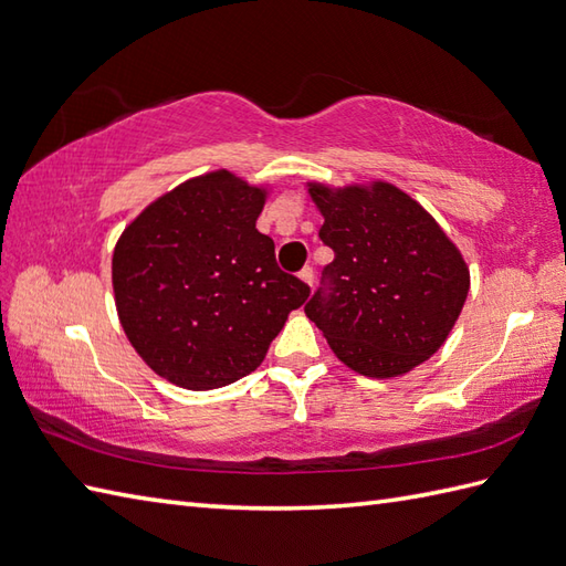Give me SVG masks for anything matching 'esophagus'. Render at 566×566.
I'll use <instances>...</instances> for the list:
<instances>
[{
    "label": "esophagus",
    "instance_id": "obj_1",
    "mask_svg": "<svg viewBox=\"0 0 566 566\" xmlns=\"http://www.w3.org/2000/svg\"><path fill=\"white\" fill-rule=\"evenodd\" d=\"M298 280L304 282L306 286H313V270H311V268H304V270H301V272H298Z\"/></svg>",
    "mask_w": 566,
    "mask_h": 566
}]
</instances>
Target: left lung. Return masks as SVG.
Masks as SVG:
<instances>
[{
    "instance_id": "obj_1",
    "label": "left lung",
    "mask_w": 566,
    "mask_h": 566,
    "mask_svg": "<svg viewBox=\"0 0 566 566\" xmlns=\"http://www.w3.org/2000/svg\"><path fill=\"white\" fill-rule=\"evenodd\" d=\"M306 188L323 217L321 241L335 251L327 289L311 296L306 315L352 371L410 374L441 349L463 311L470 270L461 251L392 182Z\"/></svg>"
}]
</instances>
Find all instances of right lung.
Listing matches in <instances>:
<instances>
[{"mask_svg":"<svg viewBox=\"0 0 566 566\" xmlns=\"http://www.w3.org/2000/svg\"><path fill=\"white\" fill-rule=\"evenodd\" d=\"M270 197L227 168L156 197L113 251V294L129 345L186 390L255 371L308 286L274 262L255 229Z\"/></svg>","mask_w":566,"mask_h":566,"instance_id":"1","label":"right lung"}]
</instances>
